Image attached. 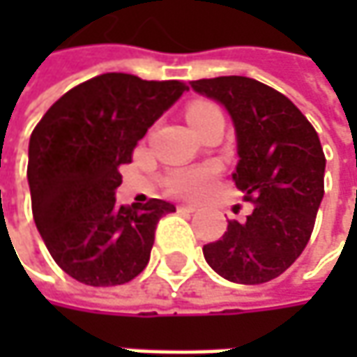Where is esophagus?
I'll list each match as a JSON object with an SVG mask.
<instances>
[{
	"label": "esophagus",
	"instance_id": "1",
	"mask_svg": "<svg viewBox=\"0 0 357 357\" xmlns=\"http://www.w3.org/2000/svg\"><path fill=\"white\" fill-rule=\"evenodd\" d=\"M176 208H178V213H197V206H192V204H178V206H176Z\"/></svg>",
	"mask_w": 357,
	"mask_h": 357
}]
</instances>
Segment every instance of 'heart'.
<instances>
[{"label":"heart","instance_id":"obj_1","mask_svg":"<svg viewBox=\"0 0 357 357\" xmlns=\"http://www.w3.org/2000/svg\"><path fill=\"white\" fill-rule=\"evenodd\" d=\"M206 109H213L211 105H195L188 111V117L202 113ZM214 174H216V167L214 165H204V167H195V169H181L174 171L167 178V186L169 192L178 197V199H199L206 192V188L213 183Z\"/></svg>","mask_w":357,"mask_h":357}]
</instances>
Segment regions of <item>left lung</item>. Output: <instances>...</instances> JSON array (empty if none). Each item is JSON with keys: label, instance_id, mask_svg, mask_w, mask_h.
<instances>
[{"label": "left lung", "instance_id": "obj_1", "mask_svg": "<svg viewBox=\"0 0 357 357\" xmlns=\"http://www.w3.org/2000/svg\"><path fill=\"white\" fill-rule=\"evenodd\" d=\"M190 87L227 109L238 155L232 181L254 206L202 248L204 260L236 284L272 280L306 248L324 199L318 132L288 97L250 77L199 79Z\"/></svg>", "mask_w": 357, "mask_h": 357}]
</instances>
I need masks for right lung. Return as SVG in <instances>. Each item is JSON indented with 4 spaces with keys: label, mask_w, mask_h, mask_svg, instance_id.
Returning a JSON list of instances; mask_svg holds the SVG:
<instances>
[{
    "label": "right lung",
    "mask_w": 357,
    "mask_h": 357,
    "mask_svg": "<svg viewBox=\"0 0 357 357\" xmlns=\"http://www.w3.org/2000/svg\"><path fill=\"white\" fill-rule=\"evenodd\" d=\"M188 91L181 81L105 73L51 105L29 139L35 227L53 260L87 286H117L149 264L155 230L174 204L119 206L121 165L151 125Z\"/></svg>",
    "instance_id": "1"
}]
</instances>
